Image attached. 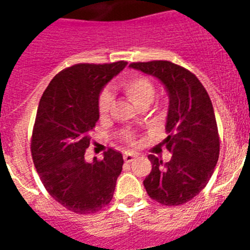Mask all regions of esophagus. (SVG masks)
Listing matches in <instances>:
<instances>
[{"label":"esophagus","mask_w":250,"mask_h":250,"mask_svg":"<svg viewBox=\"0 0 250 250\" xmlns=\"http://www.w3.org/2000/svg\"><path fill=\"white\" fill-rule=\"evenodd\" d=\"M135 158L136 155L135 154H132V152H125V154H124V160L126 161V163H131Z\"/></svg>","instance_id":"1"}]
</instances>
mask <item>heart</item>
I'll return each mask as SVG.
<instances>
[{"mask_svg":"<svg viewBox=\"0 0 250 250\" xmlns=\"http://www.w3.org/2000/svg\"><path fill=\"white\" fill-rule=\"evenodd\" d=\"M120 89L126 95L129 100L138 107H147L154 101L156 95V87L151 79L143 75H134L126 77L120 83ZM112 105V94L109 90H103L99 96L98 109L101 118H106L109 115ZM124 139L131 145L136 144L135 134L130 130L124 132Z\"/></svg>","mask_w":250,"mask_h":250,"instance_id":"heart-1","label":"heart"}]
</instances>
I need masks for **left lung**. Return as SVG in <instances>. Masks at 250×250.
I'll return each mask as SVG.
<instances>
[{"instance_id": "1", "label": "left lung", "mask_w": 250, "mask_h": 250, "mask_svg": "<svg viewBox=\"0 0 250 250\" xmlns=\"http://www.w3.org/2000/svg\"><path fill=\"white\" fill-rule=\"evenodd\" d=\"M130 67L158 77L169 92L165 125L169 135L163 144L173 155L169 163L147 156L152 169L144 180L146 193L167 207L185 204L204 189L219 158V132L210 98L193 72L170 61L132 62Z\"/></svg>"}]
</instances>
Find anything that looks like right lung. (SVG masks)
Here are the masks:
<instances>
[{
	"mask_svg": "<svg viewBox=\"0 0 250 250\" xmlns=\"http://www.w3.org/2000/svg\"><path fill=\"white\" fill-rule=\"evenodd\" d=\"M126 63H76L59 72L40 100L32 160L48 194L76 214H94L109 204L123 170L118 150L109 147L103 160L92 163L85 152L99 120L101 90Z\"/></svg>",
	"mask_w": 250,
	"mask_h": 250,
	"instance_id": "right-lung-1",
	"label": "right lung"
}]
</instances>
